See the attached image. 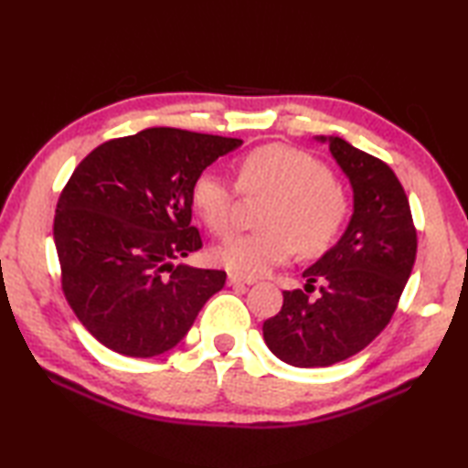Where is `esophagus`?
Segmentation results:
<instances>
[{
    "label": "esophagus",
    "instance_id": "obj_1",
    "mask_svg": "<svg viewBox=\"0 0 468 468\" xmlns=\"http://www.w3.org/2000/svg\"><path fill=\"white\" fill-rule=\"evenodd\" d=\"M253 282H256V279H243L239 274H229V284H231V287H237V284H253Z\"/></svg>",
    "mask_w": 468,
    "mask_h": 468
}]
</instances>
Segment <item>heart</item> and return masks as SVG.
<instances>
[{
	"label": "heart",
	"mask_w": 468,
	"mask_h": 468,
	"mask_svg": "<svg viewBox=\"0 0 468 468\" xmlns=\"http://www.w3.org/2000/svg\"><path fill=\"white\" fill-rule=\"evenodd\" d=\"M237 173L243 192H268L274 200L262 218L266 231L231 237L215 250L217 262L233 274L256 279L287 262L297 248L305 256H318L343 231L346 196L320 158L268 144L245 154ZM192 204L212 233L227 235L233 229L235 189L223 176L200 173L192 186Z\"/></svg>",
	"instance_id": "1"
}]
</instances>
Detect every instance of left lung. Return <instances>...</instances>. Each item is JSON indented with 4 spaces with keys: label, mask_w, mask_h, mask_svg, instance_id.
Returning a JSON list of instances; mask_svg holds the SVG:
<instances>
[{
    "label": "left lung",
    "mask_w": 468,
    "mask_h": 468,
    "mask_svg": "<svg viewBox=\"0 0 468 468\" xmlns=\"http://www.w3.org/2000/svg\"><path fill=\"white\" fill-rule=\"evenodd\" d=\"M353 189L345 233L305 268V290L322 280L321 297L284 291L282 307L266 320V346L292 367H328L363 351L382 332L410 276L417 231L399 177L379 158L338 136H314Z\"/></svg>",
    "instance_id": "obj_1"
}]
</instances>
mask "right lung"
Returning <instances> with one entry per match:
<instances>
[{"mask_svg": "<svg viewBox=\"0 0 468 468\" xmlns=\"http://www.w3.org/2000/svg\"><path fill=\"white\" fill-rule=\"evenodd\" d=\"M243 144L237 138L148 128L109 140L78 165L55 210L61 287L78 320L111 351L156 357L177 346L223 271L176 264L202 248L192 186Z\"/></svg>", "mask_w": 468, "mask_h": 468, "instance_id": "right-lung-1", "label": "right lung"}]
</instances>
